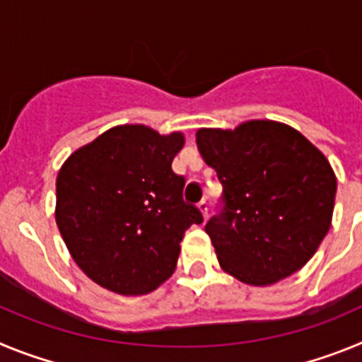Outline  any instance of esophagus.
<instances>
[{"label":"esophagus","instance_id":"1","mask_svg":"<svg viewBox=\"0 0 362 362\" xmlns=\"http://www.w3.org/2000/svg\"><path fill=\"white\" fill-rule=\"evenodd\" d=\"M197 209H199L203 219H206V217H209V203H206V201H201V203L197 204Z\"/></svg>","mask_w":362,"mask_h":362}]
</instances>
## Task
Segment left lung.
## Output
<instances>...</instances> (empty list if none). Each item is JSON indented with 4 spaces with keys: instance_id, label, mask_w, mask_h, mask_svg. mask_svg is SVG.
<instances>
[{
    "instance_id": "left-lung-1",
    "label": "left lung",
    "mask_w": 362,
    "mask_h": 362,
    "mask_svg": "<svg viewBox=\"0 0 362 362\" xmlns=\"http://www.w3.org/2000/svg\"><path fill=\"white\" fill-rule=\"evenodd\" d=\"M196 143L225 194V210L204 226L221 268L268 286L305 267L334 216L337 177L325 153L272 119L199 129Z\"/></svg>"
}]
</instances>
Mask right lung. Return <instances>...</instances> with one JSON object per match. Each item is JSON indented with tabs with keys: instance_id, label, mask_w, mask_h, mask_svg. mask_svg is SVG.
Segmentation results:
<instances>
[{
	"instance_id": "right-lung-1",
	"label": "right lung",
	"mask_w": 362,
	"mask_h": 362,
	"mask_svg": "<svg viewBox=\"0 0 362 362\" xmlns=\"http://www.w3.org/2000/svg\"><path fill=\"white\" fill-rule=\"evenodd\" d=\"M183 132L117 124L74 150L56 179V223L88 279L121 296H145L170 279L181 241L203 223L185 204L172 161Z\"/></svg>"
}]
</instances>
